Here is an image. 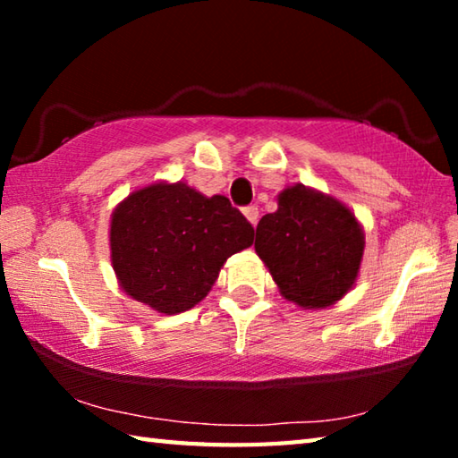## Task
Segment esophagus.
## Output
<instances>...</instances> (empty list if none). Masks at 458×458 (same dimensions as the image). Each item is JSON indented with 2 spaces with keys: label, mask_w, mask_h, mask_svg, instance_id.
Returning a JSON list of instances; mask_svg holds the SVG:
<instances>
[{
  "label": "esophagus",
  "mask_w": 458,
  "mask_h": 458,
  "mask_svg": "<svg viewBox=\"0 0 458 458\" xmlns=\"http://www.w3.org/2000/svg\"><path fill=\"white\" fill-rule=\"evenodd\" d=\"M244 216H246V220L252 224V226H257V224H259V208L257 206L244 208Z\"/></svg>",
  "instance_id": "esophagus-1"
}]
</instances>
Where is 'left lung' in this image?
<instances>
[{
  "instance_id": "8db88e82",
  "label": "left lung",
  "mask_w": 458,
  "mask_h": 458,
  "mask_svg": "<svg viewBox=\"0 0 458 458\" xmlns=\"http://www.w3.org/2000/svg\"><path fill=\"white\" fill-rule=\"evenodd\" d=\"M262 216L254 250L278 291L301 309L335 305L358 281L366 234L344 201L303 183L286 185Z\"/></svg>"
}]
</instances>
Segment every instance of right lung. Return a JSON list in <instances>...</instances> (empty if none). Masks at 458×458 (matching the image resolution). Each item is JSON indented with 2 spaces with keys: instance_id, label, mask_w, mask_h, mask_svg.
Masks as SVG:
<instances>
[{
  "instance_id": "1",
  "label": "right lung",
  "mask_w": 458,
  "mask_h": 458,
  "mask_svg": "<svg viewBox=\"0 0 458 458\" xmlns=\"http://www.w3.org/2000/svg\"><path fill=\"white\" fill-rule=\"evenodd\" d=\"M254 228L228 198L155 182L114 208L111 265L131 299L164 315L196 307L232 254L252 244Z\"/></svg>"
}]
</instances>
